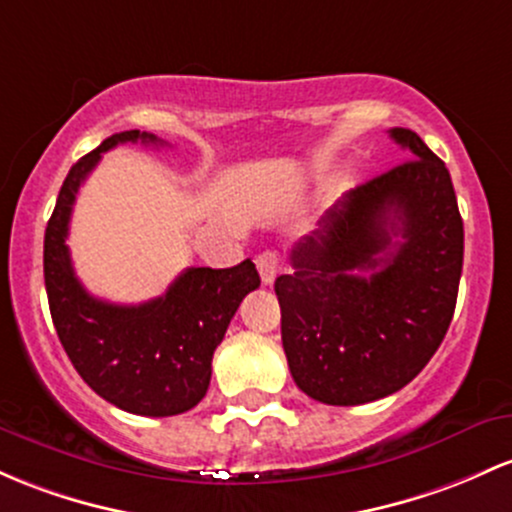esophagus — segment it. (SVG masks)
Segmentation results:
<instances>
[{
    "mask_svg": "<svg viewBox=\"0 0 512 512\" xmlns=\"http://www.w3.org/2000/svg\"><path fill=\"white\" fill-rule=\"evenodd\" d=\"M255 262H257V272H260V277H262V284H274L277 274L282 272V260H279L277 252H272V250L260 252Z\"/></svg>",
    "mask_w": 512,
    "mask_h": 512,
    "instance_id": "34e87169",
    "label": "esophagus"
}]
</instances>
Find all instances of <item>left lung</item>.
I'll return each instance as SVG.
<instances>
[{
  "mask_svg": "<svg viewBox=\"0 0 512 512\" xmlns=\"http://www.w3.org/2000/svg\"><path fill=\"white\" fill-rule=\"evenodd\" d=\"M413 157L347 192L291 250L274 282L291 376L328 406L396 393L423 372L457 306L464 223L445 162L418 133Z\"/></svg>",
  "mask_w": 512,
  "mask_h": 512,
  "instance_id": "8db88e82",
  "label": "left lung"
}]
</instances>
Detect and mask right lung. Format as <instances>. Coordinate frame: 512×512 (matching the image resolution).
Segmentation results:
<instances>
[{"instance_id":"right-lung-1","label":"right lung","mask_w":512,"mask_h":512,"mask_svg":"<svg viewBox=\"0 0 512 512\" xmlns=\"http://www.w3.org/2000/svg\"><path fill=\"white\" fill-rule=\"evenodd\" d=\"M162 145L153 133L106 138L67 172L43 243L48 306L77 374L116 408L167 418L194 408L209 391L211 359L240 301L260 286L252 260L230 269L189 267L153 301H101L75 277L67 247L72 206L101 153L119 143Z\"/></svg>"}]
</instances>
